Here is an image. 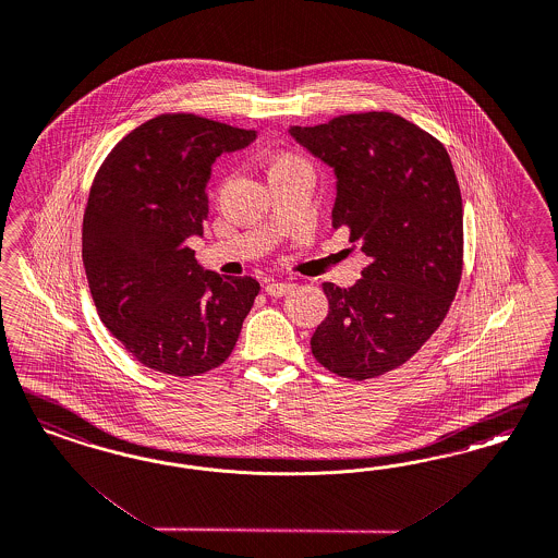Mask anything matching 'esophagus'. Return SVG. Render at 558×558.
<instances>
[{
	"label": "esophagus",
	"mask_w": 558,
	"mask_h": 558,
	"mask_svg": "<svg viewBox=\"0 0 558 558\" xmlns=\"http://www.w3.org/2000/svg\"><path fill=\"white\" fill-rule=\"evenodd\" d=\"M290 289H292L290 282H268L266 284V292H268L269 296H276V299L289 294Z\"/></svg>",
	"instance_id": "esophagus-1"
}]
</instances>
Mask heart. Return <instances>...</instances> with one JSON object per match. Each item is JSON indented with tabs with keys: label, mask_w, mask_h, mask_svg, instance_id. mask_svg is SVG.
<instances>
[{
	"label": "heart",
	"mask_w": 558,
	"mask_h": 558,
	"mask_svg": "<svg viewBox=\"0 0 558 558\" xmlns=\"http://www.w3.org/2000/svg\"><path fill=\"white\" fill-rule=\"evenodd\" d=\"M296 160H301V158H296V156H280L271 167H276V165H284V162H296Z\"/></svg>",
	"instance_id": "obj_1"
}]
</instances>
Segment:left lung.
Segmentation results:
<instances>
[{"label":"left lung","instance_id":"left-lung-1","mask_svg":"<svg viewBox=\"0 0 558 558\" xmlns=\"http://www.w3.org/2000/svg\"><path fill=\"white\" fill-rule=\"evenodd\" d=\"M290 137L336 174L333 229L368 257L361 280L324 284L329 313L311 338L313 356L347 379L404 365L441 326L458 292L463 206L441 142L404 117L371 111Z\"/></svg>","mask_w":558,"mask_h":558}]
</instances>
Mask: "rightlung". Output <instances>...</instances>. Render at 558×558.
I'll list each match as a JSON object with an SVG mask.
<instances>
[{
	"label": "right lung",
	"instance_id": "add662e5",
	"mask_svg": "<svg viewBox=\"0 0 558 558\" xmlns=\"http://www.w3.org/2000/svg\"><path fill=\"white\" fill-rule=\"evenodd\" d=\"M255 137L204 117L158 116L98 169L82 259L102 324L142 365L192 377L231 356L259 282L202 268L185 241L204 232L216 158Z\"/></svg>",
	"mask_w": 558,
	"mask_h": 558
}]
</instances>
